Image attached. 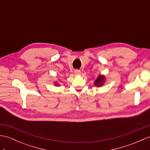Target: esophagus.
Masks as SVG:
<instances>
[{"label":"esophagus","mask_w":150,"mask_h":150,"mask_svg":"<svg viewBox=\"0 0 150 150\" xmlns=\"http://www.w3.org/2000/svg\"><path fill=\"white\" fill-rule=\"evenodd\" d=\"M80 74H81V71L78 70V69H76V70H75V75H79Z\"/></svg>","instance_id":"34e87169"}]
</instances>
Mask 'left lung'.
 <instances>
[{
    "instance_id": "left-lung-1",
    "label": "left lung",
    "mask_w": 150,
    "mask_h": 150,
    "mask_svg": "<svg viewBox=\"0 0 150 150\" xmlns=\"http://www.w3.org/2000/svg\"><path fill=\"white\" fill-rule=\"evenodd\" d=\"M105 75H100L96 79V81H95L94 84H95V86L96 87H101V86H102L104 83H105Z\"/></svg>"
}]
</instances>
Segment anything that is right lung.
<instances>
[{
    "label": "right lung",
    "instance_id": "add662e5",
    "mask_svg": "<svg viewBox=\"0 0 150 150\" xmlns=\"http://www.w3.org/2000/svg\"><path fill=\"white\" fill-rule=\"evenodd\" d=\"M54 85H55V86H59V83H58V82H55L54 83Z\"/></svg>",
    "mask_w": 150,
    "mask_h": 150
}]
</instances>
